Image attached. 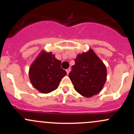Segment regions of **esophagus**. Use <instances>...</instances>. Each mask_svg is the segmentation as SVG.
Segmentation results:
<instances>
[{"label": "esophagus", "mask_w": 134, "mask_h": 134, "mask_svg": "<svg viewBox=\"0 0 134 134\" xmlns=\"http://www.w3.org/2000/svg\"><path fill=\"white\" fill-rule=\"evenodd\" d=\"M70 71H71V68H69V69H67V70H66V72H67V74L69 73Z\"/></svg>", "instance_id": "esophagus-1"}]
</instances>
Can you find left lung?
I'll list each match as a JSON object with an SVG mask.
<instances>
[{"label": "left lung", "instance_id": "left-lung-1", "mask_svg": "<svg viewBox=\"0 0 134 134\" xmlns=\"http://www.w3.org/2000/svg\"><path fill=\"white\" fill-rule=\"evenodd\" d=\"M75 62L69 77L76 91L87 98L100 92L107 76L106 65L102 60L90 49L78 54Z\"/></svg>", "mask_w": 134, "mask_h": 134}]
</instances>
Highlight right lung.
I'll return each mask as SVG.
<instances>
[{
    "label": "right lung",
    "mask_w": 134,
    "mask_h": 134,
    "mask_svg": "<svg viewBox=\"0 0 134 134\" xmlns=\"http://www.w3.org/2000/svg\"><path fill=\"white\" fill-rule=\"evenodd\" d=\"M61 62L52 52L42 51L29 69L32 85L42 93H48L58 88L62 78L67 75L61 67Z\"/></svg>",
    "instance_id": "right-lung-1"
}]
</instances>
